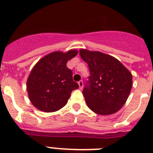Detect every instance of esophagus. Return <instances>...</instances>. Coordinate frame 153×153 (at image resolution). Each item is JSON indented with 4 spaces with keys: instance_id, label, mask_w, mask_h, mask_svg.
<instances>
[{
    "instance_id": "obj_1",
    "label": "esophagus",
    "mask_w": 153,
    "mask_h": 153,
    "mask_svg": "<svg viewBox=\"0 0 153 153\" xmlns=\"http://www.w3.org/2000/svg\"><path fill=\"white\" fill-rule=\"evenodd\" d=\"M78 84H79V89H82L83 88V82L82 80H80V81H79V82H78Z\"/></svg>"
}]
</instances>
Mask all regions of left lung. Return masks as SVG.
Wrapping results in <instances>:
<instances>
[{
    "mask_svg": "<svg viewBox=\"0 0 153 153\" xmlns=\"http://www.w3.org/2000/svg\"><path fill=\"white\" fill-rule=\"evenodd\" d=\"M90 76L83 89L86 105L99 115H110L123 107L132 86L129 70L117 58L100 51L79 50Z\"/></svg>",
    "mask_w": 153,
    "mask_h": 153,
    "instance_id": "1",
    "label": "left lung"
}]
</instances>
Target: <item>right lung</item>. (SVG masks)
Segmentation results:
<instances>
[{"label": "right lung", "mask_w": 153, "mask_h": 153, "mask_svg": "<svg viewBox=\"0 0 153 153\" xmlns=\"http://www.w3.org/2000/svg\"><path fill=\"white\" fill-rule=\"evenodd\" d=\"M76 50L54 51L42 57L31 70L27 90L31 103L45 113L57 111L67 104L73 90L79 85L73 80L68 60L77 55Z\"/></svg>", "instance_id": "obj_1"}]
</instances>
